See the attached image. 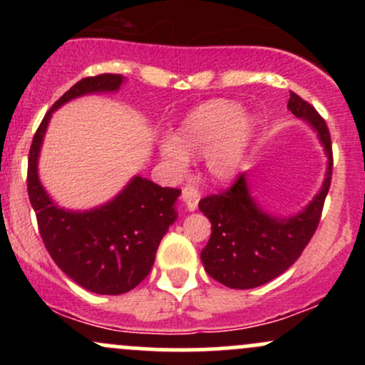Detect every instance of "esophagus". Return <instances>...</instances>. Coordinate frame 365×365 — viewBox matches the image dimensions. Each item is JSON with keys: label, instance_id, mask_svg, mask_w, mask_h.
<instances>
[{"label": "esophagus", "instance_id": "obj_1", "mask_svg": "<svg viewBox=\"0 0 365 365\" xmlns=\"http://www.w3.org/2000/svg\"><path fill=\"white\" fill-rule=\"evenodd\" d=\"M182 199H183V202H185L188 211H195L197 204H199L200 194L194 185H185L182 190Z\"/></svg>", "mask_w": 365, "mask_h": 365}]
</instances>
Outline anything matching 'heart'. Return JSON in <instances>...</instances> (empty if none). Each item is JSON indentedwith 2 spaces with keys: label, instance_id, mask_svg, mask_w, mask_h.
I'll use <instances>...</instances> for the list:
<instances>
[{
  "label": "heart",
  "instance_id": "b5f03b06",
  "mask_svg": "<svg viewBox=\"0 0 365 365\" xmlns=\"http://www.w3.org/2000/svg\"><path fill=\"white\" fill-rule=\"evenodd\" d=\"M254 135V118L238 103L216 99L195 108L177 130L161 142V154L175 170L188 166V156H206L212 178L228 180L244 158Z\"/></svg>",
  "mask_w": 365,
  "mask_h": 365
}]
</instances>
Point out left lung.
Listing matches in <instances>:
<instances>
[{"label": "left lung", "instance_id": "obj_1", "mask_svg": "<svg viewBox=\"0 0 365 365\" xmlns=\"http://www.w3.org/2000/svg\"><path fill=\"white\" fill-rule=\"evenodd\" d=\"M288 110L319 135L328 154L326 178L309 206L290 217L264 212L250 197L245 175L237 177L228 190L200 199L199 209L211 221V238L200 252V261L211 278L228 288L261 287L284 273L300 257L319 225L333 173L329 130L312 104L295 92H290Z\"/></svg>", "mask_w": 365, "mask_h": 365}]
</instances>
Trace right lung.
Returning <instances> with one entry per match:
<instances>
[{
  "mask_svg": "<svg viewBox=\"0 0 365 365\" xmlns=\"http://www.w3.org/2000/svg\"><path fill=\"white\" fill-rule=\"evenodd\" d=\"M125 78L116 73L86 77L46 113L29 153L27 192L44 247L56 266L86 290L121 295L135 288L153 269L159 242L177 220L178 188L159 187L133 177L115 199L91 211H66L46 194L37 175V158L51 113L94 92H115Z\"/></svg>",
  "mask_w": 365,
  "mask_h": 365,
  "instance_id": "obj_1",
  "label": "right lung"
}]
</instances>
